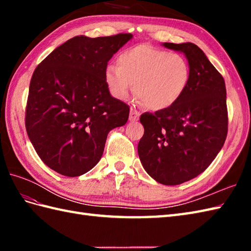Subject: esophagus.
Instances as JSON below:
<instances>
[{
  "mask_svg": "<svg viewBox=\"0 0 251 251\" xmlns=\"http://www.w3.org/2000/svg\"><path fill=\"white\" fill-rule=\"evenodd\" d=\"M140 116V112L137 111L135 108H130V114H129V120L131 122H135L139 120Z\"/></svg>",
  "mask_w": 251,
  "mask_h": 251,
  "instance_id": "1",
  "label": "esophagus"
}]
</instances>
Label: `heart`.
Returning <instances> with one entry per match:
<instances>
[{"label": "heart", "instance_id": "1", "mask_svg": "<svg viewBox=\"0 0 251 251\" xmlns=\"http://www.w3.org/2000/svg\"><path fill=\"white\" fill-rule=\"evenodd\" d=\"M104 71L110 94L126 100L135 90L141 102L152 110L174 105L182 97L190 82L191 69L186 58L178 52L139 44L123 50Z\"/></svg>", "mask_w": 251, "mask_h": 251}]
</instances>
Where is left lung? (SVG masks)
Listing matches in <instances>:
<instances>
[{"label": "left lung", "instance_id": "8db88e82", "mask_svg": "<svg viewBox=\"0 0 251 251\" xmlns=\"http://www.w3.org/2000/svg\"><path fill=\"white\" fill-rule=\"evenodd\" d=\"M164 46L185 55L190 82L174 105L141 114L145 134L138 143V154L154 180L178 185L204 172L225 145L226 90L222 75L199 46L189 42Z\"/></svg>", "mask_w": 251, "mask_h": 251}]
</instances>
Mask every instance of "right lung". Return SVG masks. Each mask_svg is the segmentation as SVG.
Listing matches in <instances>:
<instances>
[{
  "label": "right lung",
  "instance_id": "1",
  "mask_svg": "<svg viewBox=\"0 0 251 251\" xmlns=\"http://www.w3.org/2000/svg\"><path fill=\"white\" fill-rule=\"evenodd\" d=\"M132 37L74 36L42 61L31 77L25 129L50 169L77 177L96 166L110 130L126 124L129 105L104 81L109 60Z\"/></svg>",
  "mask_w": 251,
  "mask_h": 251
}]
</instances>
